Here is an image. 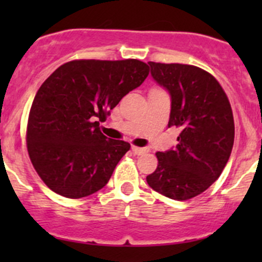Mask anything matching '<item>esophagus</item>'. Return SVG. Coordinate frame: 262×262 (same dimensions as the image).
<instances>
[{
    "instance_id": "34e87169",
    "label": "esophagus",
    "mask_w": 262,
    "mask_h": 262,
    "mask_svg": "<svg viewBox=\"0 0 262 262\" xmlns=\"http://www.w3.org/2000/svg\"><path fill=\"white\" fill-rule=\"evenodd\" d=\"M132 150H133V153L134 155H137V156H141V155H144V153H148V148H144V147H136V146H133L132 147Z\"/></svg>"
}]
</instances>
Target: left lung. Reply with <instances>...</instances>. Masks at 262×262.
<instances>
[{
    "instance_id": "obj_1",
    "label": "left lung",
    "mask_w": 262,
    "mask_h": 262,
    "mask_svg": "<svg viewBox=\"0 0 262 262\" xmlns=\"http://www.w3.org/2000/svg\"><path fill=\"white\" fill-rule=\"evenodd\" d=\"M152 78L171 97L170 126L181 129L178 146L157 152L147 176L155 191L173 200L202 194L221 176L231 156L234 123L228 97L210 73L195 66L148 62Z\"/></svg>"
}]
</instances>
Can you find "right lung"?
Instances as JSON below:
<instances>
[{
	"label": "right lung",
	"mask_w": 262,
	"mask_h": 262,
	"mask_svg": "<svg viewBox=\"0 0 262 262\" xmlns=\"http://www.w3.org/2000/svg\"><path fill=\"white\" fill-rule=\"evenodd\" d=\"M148 72L138 59H81L64 63L44 81L31 105L26 143L50 190L80 199L107 184L130 144L105 137L100 121Z\"/></svg>",
	"instance_id": "obj_1"
}]
</instances>
